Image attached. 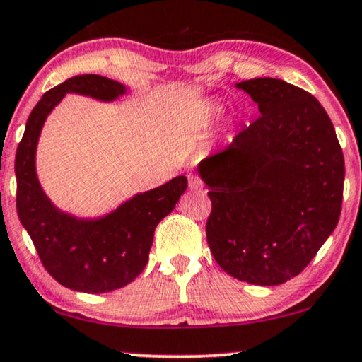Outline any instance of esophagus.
<instances>
[{"label": "esophagus", "instance_id": "esophagus-1", "mask_svg": "<svg viewBox=\"0 0 362 362\" xmlns=\"http://www.w3.org/2000/svg\"><path fill=\"white\" fill-rule=\"evenodd\" d=\"M204 187L203 181L198 176H189V189L191 191H201Z\"/></svg>", "mask_w": 362, "mask_h": 362}]
</instances>
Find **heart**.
<instances>
[{"label":"heart","mask_w":362,"mask_h":362,"mask_svg":"<svg viewBox=\"0 0 362 362\" xmlns=\"http://www.w3.org/2000/svg\"><path fill=\"white\" fill-rule=\"evenodd\" d=\"M208 112H209L211 118H216V116H219V112H221V107H219V106H211L209 110H208Z\"/></svg>","instance_id":"heart-1"}]
</instances>
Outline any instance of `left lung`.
<instances>
[{
    "label": "left lung",
    "instance_id": "left-lung-1",
    "mask_svg": "<svg viewBox=\"0 0 362 362\" xmlns=\"http://www.w3.org/2000/svg\"><path fill=\"white\" fill-rule=\"evenodd\" d=\"M261 116L199 163L216 262L250 284L298 276L339 221L344 156L316 98L276 78L241 81Z\"/></svg>",
    "mask_w": 362,
    "mask_h": 362
}]
</instances>
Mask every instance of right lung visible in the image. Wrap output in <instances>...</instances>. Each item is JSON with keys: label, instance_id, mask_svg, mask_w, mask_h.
<instances>
[{"label": "right lung", "instance_id": "obj_1", "mask_svg": "<svg viewBox=\"0 0 362 362\" xmlns=\"http://www.w3.org/2000/svg\"><path fill=\"white\" fill-rule=\"evenodd\" d=\"M66 93L112 101L124 95L126 86L100 74H79L37 101L15 159L18 218L45 269L61 286L81 293H110L129 284L144 269L154 229L175 209L187 180L176 176L151 191L138 192L98 219H78L59 211L37 181L36 146L46 118Z\"/></svg>", "mask_w": 362, "mask_h": 362}]
</instances>
